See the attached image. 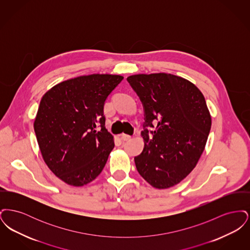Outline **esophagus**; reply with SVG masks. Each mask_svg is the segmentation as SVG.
I'll return each instance as SVG.
<instances>
[{
    "mask_svg": "<svg viewBox=\"0 0 250 250\" xmlns=\"http://www.w3.org/2000/svg\"><path fill=\"white\" fill-rule=\"evenodd\" d=\"M121 139H122L123 142H127V141L131 140V136L126 135V134H122V135H121Z\"/></svg>",
    "mask_w": 250,
    "mask_h": 250,
    "instance_id": "1",
    "label": "esophagus"
}]
</instances>
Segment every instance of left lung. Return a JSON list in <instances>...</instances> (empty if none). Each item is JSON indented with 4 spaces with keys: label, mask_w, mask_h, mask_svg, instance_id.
<instances>
[{
    "label": "left lung",
    "mask_w": 250,
    "mask_h": 250,
    "mask_svg": "<svg viewBox=\"0 0 250 250\" xmlns=\"http://www.w3.org/2000/svg\"><path fill=\"white\" fill-rule=\"evenodd\" d=\"M127 82L144 109L145 145L136 167L155 188L173 187L196 167L207 142L212 121L204 96L171 74L133 75Z\"/></svg>",
    "instance_id": "8db88e82"
}]
</instances>
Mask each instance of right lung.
I'll use <instances>...</instances> for the list:
<instances>
[{"instance_id":"right-lung-1","label":"right lung","mask_w":250,"mask_h":250,"mask_svg":"<svg viewBox=\"0 0 250 250\" xmlns=\"http://www.w3.org/2000/svg\"><path fill=\"white\" fill-rule=\"evenodd\" d=\"M124 77L94 74L55 85L43 95L34 127L44 161L64 183L95 180L114 148L104 105Z\"/></svg>"}]
</instances>
